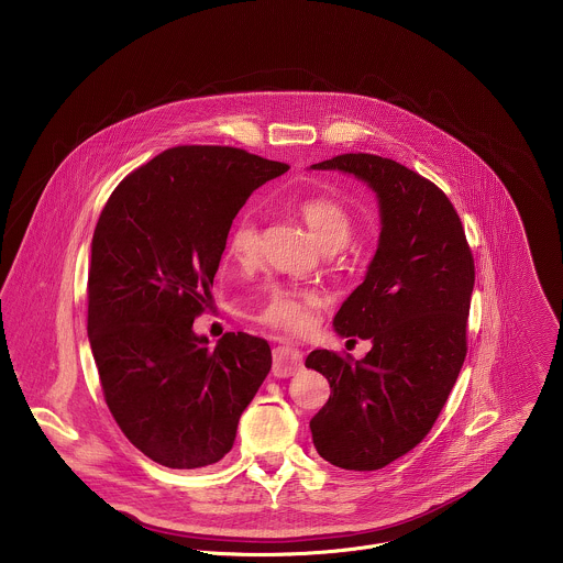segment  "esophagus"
I'll return each instance as SVG.
<instances>
[{"mask_svg": "<svg viewBox=\"0 0 563 563\" xmlns=\"http://www.w3.org/2000/svg\"><path fill=\"white\" fill-rule=\"evenodd\" d=\"M303 368V355L299 349L282 344L273 351V375L275 377H292Z\"/></svg>", "mask_w": 563, "mask_h": 563, "instance_id": "obj_1", "label": "esophagus"}]
</instances>
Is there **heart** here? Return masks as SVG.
Masks as SVG:
<instances>
[{
    "label": "heart",
    "instance_id": "b5f03b06",
    "mask_svg": "<svg viewBox=\"0 0 563 563\" xmlns=\"http://www.w3.org/2000/svg\"><path fill=\"white\" fill-rule=\"evenodd\" d=\"M299 214L308 223L314 239L327 251L340 249L349 241L353 230V219L349 210L329 197H310L299 203ZM262 236L253 210L241 212L228 232V253L241 266H253L260 260ZM322 310V297L314 290L299 288H275L271 290L264 308L257 314V321L271 329L303 335L310 333Z\"/></svg>",
    "mask_w": 563,
    "mask_h": 563
}]
</instances>
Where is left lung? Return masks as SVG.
<instances>
[{
  "mask_svg": "<svg viewBox=\"0 0 563 563\" xmlns=\"http://www.w3.org/2000/svg\"><path fill=\"white\" fill-rule=\"evenodd\" d=\"M312 168L364 179L379 197L382 236L366 279L338 310L340 335L373 342L364 360L317 349L306 366L331 397L310 420L322 460L379 471L431 431L462 371L475 257L449 197L427 177L373 154H342Z\"/></svg>",
  "mask_w": 563,
  "mask_h": 563,
  "instance_id": "obj_1",
  "label": "left lung"
}]
</instances>
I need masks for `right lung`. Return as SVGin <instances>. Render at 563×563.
I'll return each mask as SVG.
<instances>
[{"label":"right lung","instance_id":"right-lung-1","mask_svg":"<svg viewBox=\"0 0 563 563\" xmlns=\"http://www.w3.org/2000/svg\"><path fill=\"white\" fill-rule=\"evenodd\" d=\"M236 147L181 145L139 166L106 201L90 249L88 340L125 438L166 468H203L236 440L271 371L264 338L192 331L244 201L286 173Z\"/></svg>","mask_w":563,"mask_h":563}]
</instances>
